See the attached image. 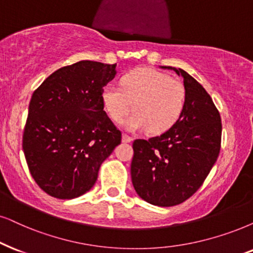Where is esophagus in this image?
<instances>
[{"instance_id":"34e87169","label":"esophagus","mask_w":253,"mask_h":253,"mask_svg":"<svg viewBox=\"0 0 253 253\" xmlns=\"http://www.w3.org/2000/svg\"><path fill=\"white\" fill-rule=\"evenodd\" d=\"M133 140V137L132 136H129L128 134H126V133H124L123 134V141L124 142H130Z\"/></svg>"}]
</instances>
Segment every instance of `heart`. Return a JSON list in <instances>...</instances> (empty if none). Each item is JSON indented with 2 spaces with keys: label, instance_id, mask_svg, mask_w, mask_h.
Masks as SVG:
<instances>
[{
  "label": "heart",
  "instance_id": "1",
  "mask_svg": "<svg viewBox=\"0 0 253 253\" xmlns=\"http://www.w3.org/2000/svg\"><path fill=\"white\" fill-rule=\"evenodd\" d=\"M120 86H105L101 100L116 123H120L133 107L135 112L125 121L129 130L148 128L152 134H162L177 123L184 110L187 91L183 83L166 73L135 69L121 78Z\"/></svg>",
  "mask_w": 253,
  "mask_h": 253
}]
</instances>
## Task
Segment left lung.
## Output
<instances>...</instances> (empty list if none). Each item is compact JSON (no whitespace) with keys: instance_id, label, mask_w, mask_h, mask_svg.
Masks as SVG:
<instances>
[{"instance_id":"8db88e82","label":"left lung","mask_w":253,"mask_h":253,"mask_svg":"<svg viewBox=\"0 0 253 253\" xmlns=\"http://www.w3.org/2000/svg\"><path fill=\"white\" fill-rule=\"evenodd\" d=\"M187 91L184 110L170 129L148 140L133 142L130 175L134 189L146 202L177 206L196 193L218 158L222 121L211 97L182 69Z\"/></svg>"}]
</instances>
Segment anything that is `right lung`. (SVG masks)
<instances>
[{
  "label": "right lung",
  "instance_id": "right-lung-1",
  "mask_svg": "<svg viewBox=\"0 0 253 253\" xmlns=\"http://www.w3.org/2000/svg\"><path fill=\"white\" fill-rule=\"evenodd\" d=\"M117 64L81 60L50 75L35 89L23 132L29 171L42 190L59 200L93 187L99 168L121 142L104 111V86Z\"/></svg>",
  "mask_w": 253,
  "mask_h": 253
}]
</instances>
